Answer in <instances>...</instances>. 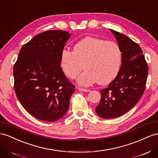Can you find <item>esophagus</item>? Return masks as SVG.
Wrapping results in <instances>:
<instances>
[{"mask_svg":"<svg viewBox=\"0 0 158 158\" xmlns=\"http://www.w3.org/2000/svg\"><path fill=\"white\" fill-rule=\"evenodd\" d=\"M78 90L80 92H89V89H86V88H78Z\"/></svg>","mask_w":158,"mask_h":158,"instance_id":"esophagus-1","label":"esophagus"}]
</instances>
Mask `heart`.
<instances>
[{
    "label": "heart",
    "instance_id": "heart-1",
    "mask_svg": "<svg viewBox=\"0 0 158 158\" xmlns=\"http://www.w3.org/2000/svg\"><path fill=\"white\" fill-rule=\"evenodd\" d=\"M122 62V51L114 41L88 36L78 41L73 51L64 49L60 64L64 73L74 79L84 69L78 79L82 86H90L96 82L106 84L117 76Z\"/></svg>",
    "mask_w": 158,
    "mask_h": 158
}]
</instances>
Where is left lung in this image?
I'll use <instances>...</instances> for the list:
<instances>
[{
    "label": "left lung",
    "instance_id": "8db88e82",
    "mask_svg": "<svg viewBox=\"0 0 158 158\" xmlns=\"http://www.w3.org/2000/svg\"><path fill=\"white\" fill-rule=\"evenodd\" d=\"M122 51V64L116 77L108 88L101 89L96 112L112 119L127 113L141 98L146 88L148 66L140 46L130 38L110 29Z\"/></svg>",
    "mask_w": 158,
    "mask_h": 158
}]
</instances>
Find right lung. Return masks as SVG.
<instances>
[{
    "mask_svg": "<svg viewBox=\"0 0 158 158\" xmlns=\"http://www.w3.org/2000/svg\"><path fill=\"white\" fill-rule=\"evenodd\" d=\"M70 36L60 30L38 34L22 46L14 65L17 98L40 120L57 121L69 108L75 86L64 74L60 58Z\"/></svg>",
    "mask_w": 158,
    "mask_h": 158,
    "instance_id": "right-lung-1",
    "label": "right lung"
}]
</instances>
